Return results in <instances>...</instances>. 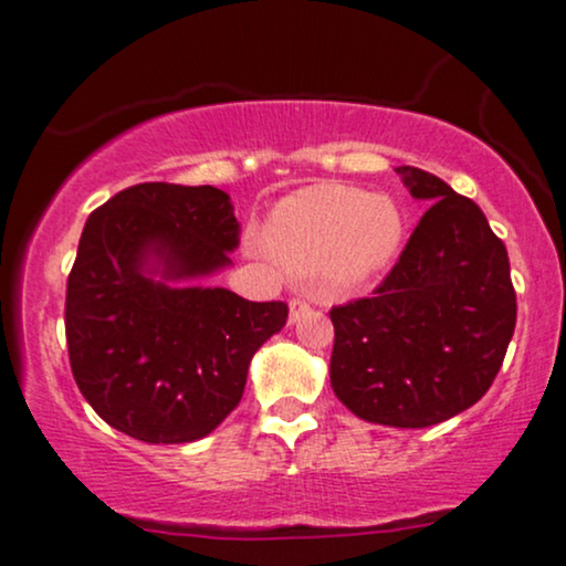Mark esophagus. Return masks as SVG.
Wrapping results in <instances>:
<instances>
[{"instance_id": "esophagus-1", "label": "esophagus", "mask_w": 566, "mask_h": 566, "mask_svg": "<svg viewBox=\"0 0 566 566\" xmlns=\"http://www.w3.org/2000/svg\"><path fill=\"white\" fill-rule=\"evenodd\" d=\"M305 311H308V303L301 301V297H292V301H290V324H295Z\"/></svg>"}]
</instances>
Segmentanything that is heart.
I'll use <instances>...</instances> for the list:
<instances>
[{"instance_id":"obj_1","label":"heart","mask_w":566,"mask_h":566,"mask_svg":"<svg viewBox=\"0 0 566 566\" xmlns=\"http://www.w3.org/2000/svg\"><path fill=\"white\" fill-rule=\"evenodd\" d=\"M406 216L390 195L343 184H316L290 195L263 227V248L297 276H313L329 295H348L395 263Z\"/></svg>"}]
</instances>
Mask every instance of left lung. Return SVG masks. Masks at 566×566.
<instances>
[{"instance_id":"1","label":"left lung","mask_w":566,"mask_h":566,"mask_svg":"<svg viewBox=\"0 0 566 566\" xmlns=\"http://www.w3.org/2000/svg\"><path fill=\"white\" fill-rule=\"evenodd\" d=\"M432 202L371 297L329 311L332 390L358 419L419 430L490 390L516 324L506 244L434 174L395 168Z\"/></svg>"}]
</instances>
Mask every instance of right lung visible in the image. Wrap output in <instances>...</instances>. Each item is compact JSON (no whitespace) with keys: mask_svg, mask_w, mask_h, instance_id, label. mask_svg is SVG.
Returning <instances> with one entry per match:
<instances>
[{"mask_svg":"<svg viewBox=\"0 0 566 566\" xmlns=\"http://www.w3.org/2000/svg\"><path fill=\"white\" fill-rule=\"evenodd\" d=\"M237 244L234 206L208 184H136L86 218L67 276V356L81 395L118 432L195 442L242 400L287 305L197 284L231 265Z\"/></svg>","mask_w":566,"mask_h":566,"instance_id":"1","label":"right lung"}]
</instances>
